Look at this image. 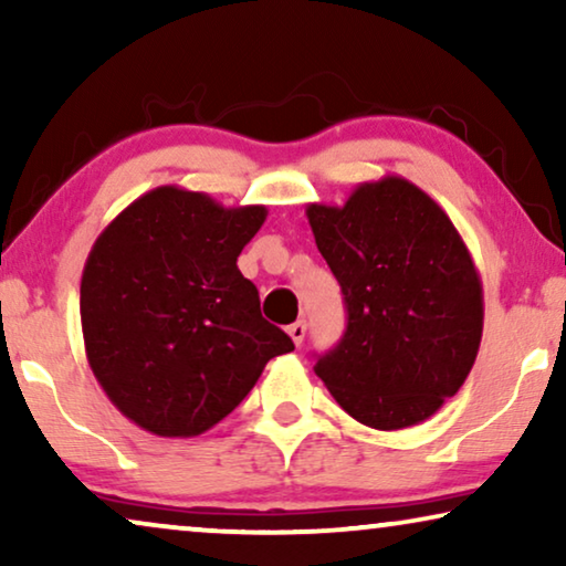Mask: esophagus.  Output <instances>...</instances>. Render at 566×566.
Masks as SVG:
<instances>
[{"mask_svg":"<svg viewBox=\"0 0 566 566\" xmlns=\"http://www.w3.org/2000/svg\"><path fill=\"white\" fill-rule=\"evenodd\" d=\"M289 335H291L293 343L301 345V343H304V337H306V324L304 322H293L289 327Z\"/></svg>","mask_w":566,"mask_h":566,"instance_id":"obj_1","label":"esophagus"}]
</instances>
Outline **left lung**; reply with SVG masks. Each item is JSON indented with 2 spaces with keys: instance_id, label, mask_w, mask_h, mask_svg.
I'll return each mask as SVG.
<instances>
[{
  "instance_id": "8db88e82",
  "label": "left lung",
  "mask_w": 566,
  "mask_h": 566,
  "mask_svg": "<svg viewBox=\"0 0 566 566\" xmlns=\"http://www.w3.org/2000/svg\"><path fill=\"white\" fill-rule=\"evenodd\" d=\"M347 327L316 360L337 405L374 430L424 422L467 381L484 327L482 281L448 213L405 177L308 203Z\"/></svg>"
}]
</instances>
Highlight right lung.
Returning a JSON list of instances; mask_svg holds the SVG:
<instances>
[{
    "label": "right lung",
    "instance_id": "obj_1",
    "mask_svg": "<svg viewBox=\"0 0 566 566\" xmlns=\"http://www.w3.org/2000/svg\"><path fill=\"white\" fill-rule=\"evenodd\" d=\"M265 206L223 208L206 192L161 185L107 223L84 262V350L107 399L161 438L211 430L258 384L283 329L237 258Z\"/></svg>",
    "mask_w": 566,
    "mask_h": 566
}]
</instances>
